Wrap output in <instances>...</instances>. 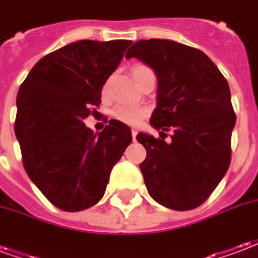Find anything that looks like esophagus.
Here are the masks:
<instances>
[{
	"label": "esophagus",
	"mask_w": 258,
	"mask_h": 258,
	"mask_svg": "<svg viewBox=\"0 0 258 258\" xmlns=\"http://www.w3.org/2000/svg\"><path fill=\"white\" fill-rule=\"evenodd\" d=\"M131 134H133V140L135 141V138H137V134H138V131H137V130H131Z\"/></svg>",
	"instance_id": "esophagus-1"
}]
</instances>
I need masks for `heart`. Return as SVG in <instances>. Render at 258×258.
Here are the masks:
<instances>
[{
    "instance_id": "heart-1",
    "label": "heart",
    "mask_w": 258,
    "mask_h": 258,
    "mask_svg": "<svg viewBox=\"0 0 258 258\" xmlns=\"http://www.w3.org/2000/svg\"><path fill=\"white\" fill-rule=\"evenodd\" d=\"M145 70H149V69L145 68V66H135L134 70H133V74L138 76ZM112 114L113 117L118 120V121H123V123L130 124V125H138L148 114V109L144 106H138V105L120 103L113 109Z\"/></svg>"
}]
</instances>
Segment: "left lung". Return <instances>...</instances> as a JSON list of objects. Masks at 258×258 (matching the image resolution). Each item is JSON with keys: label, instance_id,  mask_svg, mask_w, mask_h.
<instances>
[{"label": "left lung", "instance_id": "obj_1", "mask_svg": "<svg viewBox=\"0 0 258 258\" xmlns=\"http://www.w3.org/2000/svg\"><path fill=\"white\" fill-rule=\"evenodd\" d=\"M125 58L140 59L157 79L149 123L160 138L140 133L146 159L140 164L153 200L171 210H192L224 178L231 162L236 116L225 77L200 49L173 40H140ZM173 131L166 143L163 131Z\"/></svg>", "mask_w": 258, "mask_h": 258}]
</instances>
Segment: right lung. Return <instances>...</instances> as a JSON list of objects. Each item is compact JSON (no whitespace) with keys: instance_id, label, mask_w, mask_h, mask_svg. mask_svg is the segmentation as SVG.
I'll use <instances>...</instances> for the list:
<instances>
[{"instance_id":"1","label":"right lung","mask_w":258,"mask_h":258,"mask_svg":"<svg viewBox=\"0 0 258 258\" xmlns=\"http://www.w3.org/2000/svg\"><path fill=\"white\" fill-rule=\"evenodd\" d=\"M131 41L80 40L41 58L16 96L15 134L29 178L53 206L81 211L103 198L113 166L131 144L127 124L95 134L84 124Z\"/></svg>"}]
</instances>
